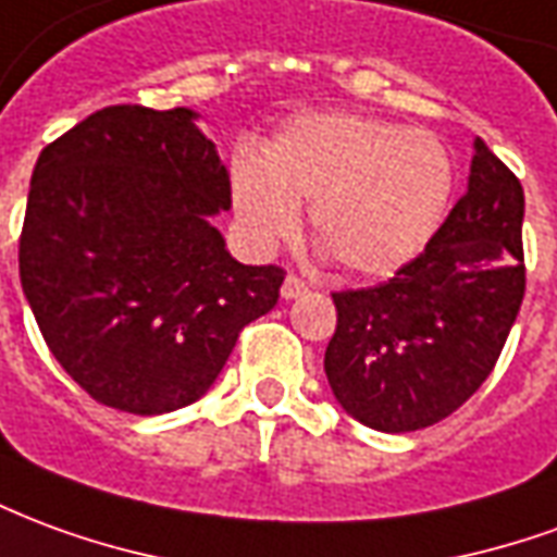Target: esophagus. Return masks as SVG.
Returning a JSON list of instances; mask_svg holds the SVG:
<instances>
[{
    "label": "esophagus",
    "instance_id": "1",
    "mask_svg": "<svg viewBox=\"0 0 557 557\" xmlns=\"http://www.w3.org/2000/svg\"><path fill=\"white\" fill-rule=\"evenodd\" d=\"M304 292H307V283H304L301 277H295V274H286V280H283V289H280V295H283V301H292V298H301Z\"/></svg>",
    "mask_w": 557,
    "mask_h": 557
}]
</instances>
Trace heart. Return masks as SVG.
Wrapping results in <instances>:
<instances>
[{"label": "heart", "instance_id": "obj_1", "mask_svg": "<svg viewBox=\"0 0 557 557\" xmlns=\"http://www.w3.org/2000/svg\"><path fill=\"white\" fill-rule=\"evenodd\" d=\"M232 208L256 253L301 223L343 271L387 277L414 262L442 230L454 160L430 131L361 113H307L280 127L256 158L232 163Z\"/></svg>", "mask_w": 557, "mask_h": 557}]
</instances>
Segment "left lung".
<instances>
[{
    "instance_id": "obj_1",
    "label": "left lung",
    "mask_w": 557,
    "mask_h": 557,
    "mask_svg": "<svg viewBox=\"0 0 557 557\" xmlns=\"http://www.w3.org/2000/svg\"><path fill=\"white\" fill-rule=\"evenodd\" d=\"M522 218V184L478 137L466 196L430 247L387 283L334 292L325 375L346 414L414 432L486 382L525 295Z\"/></svg>"
}]
</instances>
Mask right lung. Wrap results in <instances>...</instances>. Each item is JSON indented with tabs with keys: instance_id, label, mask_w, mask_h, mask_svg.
<instances>
[{
	"instance_id": "add662e5",
	"label": "right lung",
	"mask_w": 557,
	"mask_h": 557,
	"mask_svg": "<svg viewBox=\"0 0 557 557\" xmlns=\"http://www.w3.org/2000/svg\"><path fill=\"white\" fill-rule=\"evenodd\" d=\"M196 119L103 107L32 172L23 295L65 373L131 414L202 397L283 286L277 265L232 259L211 223L232 206L230 172Z\"/></svg>"
}]
</instances>
